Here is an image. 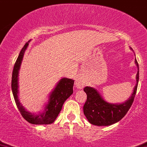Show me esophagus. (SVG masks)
Instances as JSON below:
<instances>
[{
  "instance_id": "esophagus-1",
  "label": "esophagus",
  "mask_w": 147,
  "mask_h": 147,
  "mask_svg": "<svg viewBox=\"0 0 147 147\" xmlns=\"http://www.w3.org/2000/svg\"><path fill=\"white\" fill-rule=\"evenodd\" d=\"M75 86L78 88H83V86H85V81L83 80L80 76L77 77L76 80H75Z\"/></svg>"
}]
</instances>
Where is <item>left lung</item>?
<instances>
[{"label":"left lung","instance_id":"obj_1","mask_svg":"<svg viewBox=\"0 0 147 147\" xmlns=\"http://www.w3.org/2000/svg\"><path fill=\"white\" fill-rule=\"evenodd\" d=\"M135 62L138 67L136 84L130 97L125 102L120 104L107 102L102 98L100 93L95 88L90 86L84 88L83 90L87 94V100L83 106V113L92 125L96 126H109L120 121L127 113L134 101L139 79L138 64L136 59Z\"/></svg>","mask_w":147,"mask_h":147}]
</instances>
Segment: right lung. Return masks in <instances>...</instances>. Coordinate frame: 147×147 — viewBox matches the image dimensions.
Wrapping results in <instances>:
<instances>
[{"label": "right lung", "instance_id": "1", "mask_svg": "<svg viewBox=\"0 0 147 147\" xmlns=\"http://www.w3.org/2000/svg\"><path fill=\"white\" fill-rule=\"evenodd\" d=\"M30 41H28V42ZM27 42L22 47L18 58L14 64L11 78V89L13 96L22 117L33 125H49L53 122L61 111L62 106L67 98L73 93L74 80L72 79L63 78L59 80L53 91L49 96V100L42 113L36 115L27 111L20 102L18 98V73L22 63L24 53L28 46Z\"/></svg>", "mask_w": 147, "mask_h": 147}]
</instances>
